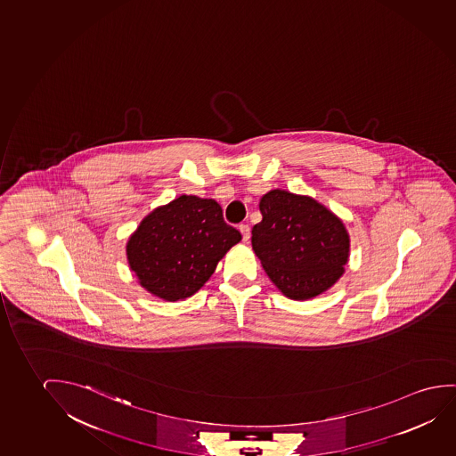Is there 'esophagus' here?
<instances>
[{"mask_svg": "<svg viewBox=\"0 0 456 456\" xmlns=\"http://www.w3.org/2000/svg\"><path fill=\"white\" fill-rule=\"evenodd\" d=\"M240 232H241V235H243V241H248L249 237H251V229H249V225L248 224H240Z\"/></svg>", "mask_w": 456, "mask_h": 456, "instance_id": "esophagus-1", "label": "esophagus"}]
</instances>
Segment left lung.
<instances>
[{
  "label": "left lung",
  "mask_w": 456,
  "mask_h": 456,
  "mask_svg": "<svg viewBox=\"0 0 456 456\" xmlns=\"http://www.w3.org/2000/svg\"><path fill=\"white\" fill-rule=\"evenodd\" d=\"M262 221L252 249L285 297L311 299L336 284L350 257V235L332 211L309 196L271 190L260 199Z\"/></svg>",
  "instance_id": "left-lung-1"
}]
</instances>
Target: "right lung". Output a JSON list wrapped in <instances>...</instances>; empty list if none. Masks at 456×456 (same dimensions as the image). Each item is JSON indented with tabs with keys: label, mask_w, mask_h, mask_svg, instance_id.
<instances>
[{
	"label": "right lung",
	"mask_w": 456,
	"mask_h": 456,
	"mask_svg": "<svg viewBox=\"0 0 456 456\" xmlns=\"http://www.w3.org/2000/svg\"><path fill=\"white\" fill-rule=\"evenodd\" d=\"M240 240L216 200L183 194L141 221L126 243V258L141 287L178 301L194 295Z\"/></svg>",
	"instance_id": "right-lung-1"
}]
</instances>
